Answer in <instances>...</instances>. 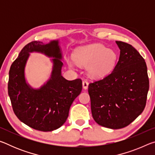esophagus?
Instances as JSON below:
<instances>
[{"label": "esophagus", "instance_id": "34e87169", "mask_svg": "<svg viewBox=\"0 0 155 155\" xmlns=\"http://www.w3.org/2000/svg\"><path fill=\"white\" fill-rule=\"evenodd\" d=\"M88 85H89V83L87 81L84 80L83 81V88L84 89V90H87V89L88 88Z\"/></svg>", "mask_w": 155, "mask_h": 155}]
</instances>
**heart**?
I'll return each instance as SVG.
<instances>
[{
    "label": "heart",
    "instance_id": "b5f03b06",
    "mask_svg": "<svg viewBox=\"0 0 155 155\" xmlns=\"http://www.w3.org/2000/svg\"><path fill=\"white\" fill-rule=\"evenodd\" d=\"M73 59L77 64L87 66L90 77L101 78L108 75L115 67L117 54L114 50L107 48L103 44H93L80 46L74 51ZM70 65L72 62L68 61Z\"/></svg>",
    "mask_w": 155,
    "mask_h": 155
}]
</instances>
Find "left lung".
I'll use <instances>...</instances> for the list:
<instances>
[{"label":"left lung","mask_w":155,"mask_h":155,"mask_svg":"<svg viewBox=\"0 0 155 155\" xmlns=\"http://www.w3.org/2000/svg\"><path fill=\"white\" fill-rule=\"evenodd\" d=\"M115 42L120 54L114 70L88 86L94 120L111 129L127 127L142 113L149 90L145 60L130 44Z\"/></svg>","instance_id":"1"}]
</instances>
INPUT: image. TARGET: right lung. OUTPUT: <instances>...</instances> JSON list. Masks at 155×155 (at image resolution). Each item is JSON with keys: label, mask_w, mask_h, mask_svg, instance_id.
I'll list each match as a JSON object with an SVG mask.
<instances>
[{"label": "right lung", "mask_w": 155, "mask_h": 155, "mask_svg": "<svg viewBox=\"0 0 155 155\" xmlns=\"http://www.w3.org/2000/svg\"><path fill=\"white\" fill-rule=\"evenodd\" d=\"M34 51L53 58L51 77L38 89L31 87L25 78V65L30 53ZM62 59L59 40L48 44L33 41L22 49L10 68L8 94L13 110L21 122L35 130L47 132L61 127L82 90L80 78L68 81L62 77Z\"/></svg>", "instance_id": "add662e5"}]
</instances>
